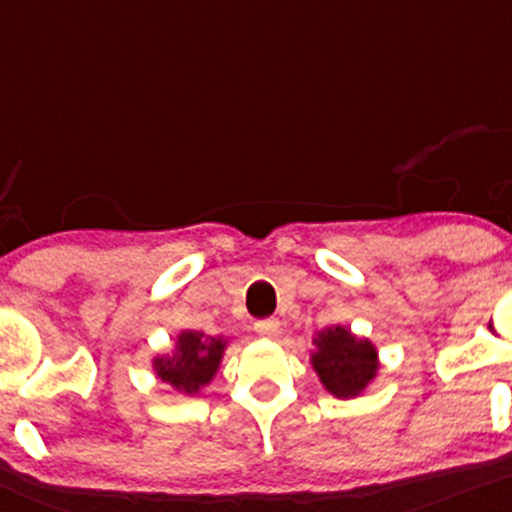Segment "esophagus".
<instances>
[{
    "label": "esophagus",
    "mask_w": 512,
    "mask_h": 512,
    "mask_svg": "<svg viewBox=\"0 0 512 512\" xmlns=\"http://www.w3.org/2000/svg\"><path fill=\"white\" fill-rule=\"evenodd\" d=\"M254 329L261 333V336H268V338H273V336H278V331H280V321L278 319H258L256 324H254Z\"/></svg>",
    "instance_id": "1"
}]
</instances>
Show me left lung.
I'll list each match as a JSON object with an SVG mask.
<instances>
[{"instance_id": "1", "label": "left lung", "mask_w": 512, "mask_h": 512, "mask_svg": "<svg viewBox=\"0 0 512 512\" xmlns=\"http://www.w3.org/2000/svg\"><path fill=\"white\" fill-rule=\"evenodd\" d=\"M312 363L331 394L358 396L377 372V353L370 341H360L343 326H333L314 338Z\"/></svg>"}]
</instances>
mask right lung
Instances as JSON below:
<instances>
[{
    "label": "right lung",
    "instance_id": "1",
    "mask_svg": "<svg viewBox=\"0 0 512 512\" xmlns=\"http://www.w3.org/2000/svg\"><path fill=\"white\" fill-rule=\"evenodd\" d=\"M222 350H225L222 338L205 336L198 331H183L176 343V353L171 358H157L154 367L166 384L176 387L179 392L195 394L217 372Z\"/></svg>",
    "mask_w": 512,
    "mask_h": 512
}]
</instances>
